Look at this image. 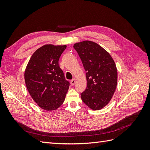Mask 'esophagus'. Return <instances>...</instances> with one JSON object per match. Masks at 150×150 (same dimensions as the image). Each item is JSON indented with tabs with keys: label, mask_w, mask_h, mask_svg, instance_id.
<instances>
[{
	"label": "esophagus",
	"mask_w": 150,
	"mask_h": 150,
	"mask_svg": "<svg viewBox=\"0 0 150 150\" xmlns=\"http://www.w3.org/2000/svg\"><path fill=\"white\" fill-rule=\"evenodd\" d=\"M75 83H76V79H72V80L71 81V86H73V85H74Z\"/></svg>",
	"instance_id": "esophagus-1"
}]
</instances>
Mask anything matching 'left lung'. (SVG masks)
Instances as JSON below:
<instances>
[{"label":"left lung","instance_id":"1","mask_svg":"<svg viewBox=\"0 0 150 150\" xmlns=\"http://www.w3.org/2000/svg\"><path fill=\"white\" fill-rule=\"evenodd\" d=\"M86 71L87 87L81 94L83 103L99 110L110 103L117 83L115 62L109 52L97 43L84 40L74 44Z\"/></svg>","mask_w":150,"mask_h":150}]
</instances>
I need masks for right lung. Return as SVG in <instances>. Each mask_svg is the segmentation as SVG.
Masks as SVG:
<instances>
[{
  "label": "right lung",
  "mask_w": 150,
  "mask_h": 150,
  "mask_svg": "<svg viewBox=\"0 0 150 150\" xmlns=\"http://www.w3.org/2000/svg\"><path fill=\"white\" fill-rule=\"evenodd\" d=\"M46 44L36 50L26 66V88L35 103L46 111H53L64 103L69 83L65 79L59 59L66 48Z\"/></svg>",
  "instance_id": "right-lung-1"
}]
</instances>
